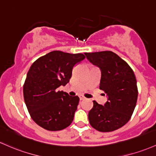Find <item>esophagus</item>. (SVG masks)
Here are the masks:
<instances>
[{
	"instance_id": "34e87169",
	"label": "esophagus",
	"mask_w": 156,
	"mask_h": 156,
	"mask_svg": "<svg viewBox=\"0 0 156 156\" xmlns=\"http://www.w3.org/2000/svg\"><path fill=\"white\" fill-rule=\"evenodd\" d=\"M79 98H80V100H81V101L85 100V99H86V98H85V97H83V96H81H81H80Z\"/></svg>"
}]
</instances>
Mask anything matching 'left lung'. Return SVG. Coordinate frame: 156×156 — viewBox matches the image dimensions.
Instances as JSON below:
<instances>
[{"label": "left lung", "instance_id": "8db88e82", "mask_svg": "<svg viewBox=\"0 0 156 156\" xmlns=\"http://www.w3.org/2000/svg\"><path fill=\"white\" fill-rule=\"evenodd\" d=\"M84 54L90 63L100 69L99 87L107 97L104 105L94 101L89 121L100 132L119 129L129 121L136 105L138 88L134 73L126 61L111 51Z\"/></svg>", "mask_w": 156, "mask_h": 156}]
</instances>
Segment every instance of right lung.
Wrapping results in <instances>:
<instances>
[{"instance_id":"add662e5","label":"right lung","mask_w":156,"mask_h":156,"mask_svg":"<svg viewBox=\"0 0 156 156\" xmlns=\"http://www.w3.org/2000/svg\"><path fill=\"white\" fill-rule=\"evenodd\" d=\"M81 53L52 51L37 59L27 75L23 97L32 120L44 129L58 131L73 122L78 96L59 91L72 77L74 66L83 61Z\"/></svg>"}]
</instances>
